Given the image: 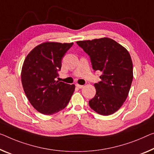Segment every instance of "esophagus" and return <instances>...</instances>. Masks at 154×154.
Returning a JSON list of instances; mask_svg holds the SVG:
<instances>
[{
	"instance_id": "1",
	"label": "esophagus",
	"mask_w": 154,
	"mask_h": 154,
	"mask_svg": "<svg viewBox=\"0 0 154 154\" xmlns=\"http://www.w3.org/2000/svg\"><path fill=\"white\" fill-rule=\"evenodd\" d=\"M75 86H76L78 88H79V89H82V87H84L83 85H79V84H76V85H75Z\"/></svg>"
}]
</instances>
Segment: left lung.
Segmentation results:
<instances>
[{
	"label": "left lung",
	"instance_id": "8db88e82",
	"mask_svg": "<svg viewBox=\"0 0 154 154\" xmlns=\"http://www.w3.org/2000/svg\"><path fill=\"white\" fill-rule=\"evenodd\" d=\"M76 43L89 56L93 69L102 73L101 81L94 84L96 93L89 101V106L100 115L113 114L126 100L133 80V63L129 51L109 38Z\"/></svg>",
	"mask_w": 154,
	"mask_h": 154
}]
</instances>
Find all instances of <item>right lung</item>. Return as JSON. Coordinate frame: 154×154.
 I'll use <instances>...</instances> for the list:
<instances>
[{
    "label": "right lung",
    "instance_id": "1",
    "mask_svg": "<svg viewBox=\"0 0 154 154\" xmlns=\"http://www.w3.org/2000/svg\"><path fill=\"white\" fill-rule=\"evenodd\" d=\"M71 43L45 42L28 54L21 71L23 89L38 112L51 115L66 107L75 90L74 85L56 80L63 57Z\"/></svg>",
    "mask_w": 154,
    "mask_h": 154
}]
</instances>
